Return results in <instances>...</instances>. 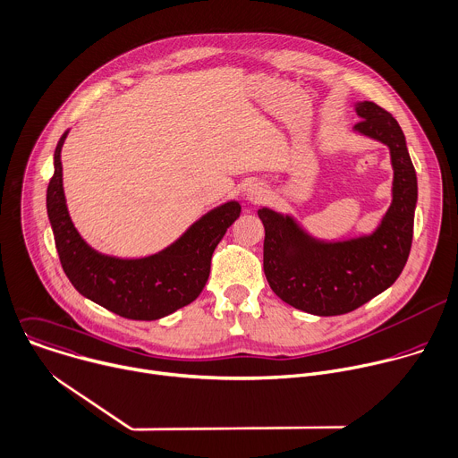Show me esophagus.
Returning a JSON list of instances; mask_svg holds the SVG:
<instances>
[{
	"label": "esophagus",
	"instance_id": "esophagus-1",
	"mask_svg": "<svg viewBox=\"0 0 458 458\" xmlns=\"http://www.w3.org/2000/svg\"><path fill=\"white\" fill-rule=\"evenodd\" d=\"M245 199L250 204H258L259 200L265 199V188L259 184V182H252V184H249L245 190Z\"/></svg>",
	"mask_w": 458,
	"mask_h": 458
}]
</instances>
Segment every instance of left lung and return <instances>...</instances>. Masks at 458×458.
Instances as JSON below:
<instances>
[{
    "label": "left lung",
    "instance_id": "8db88e82",
    "mask_svg": "<svg viewBox=\"0 0 458 458\" xmlns=\"http://www.w3.org/2000/svg\"><path fill=\"white\" fill-rule=\"evenodd\" d=\"M353 131L390 149L392 204L377 227L341 240L312 236L293 215L259 208L265 227L263 270L270 289L314 316L352 312L385 293L403 272L413 238L417 174L399 123L370 101L353 105Z\"/></svg>",
    "mask_w": 458,
    "mask_h": 458
}]
</instances>
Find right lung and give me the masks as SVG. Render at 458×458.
<instances>
[{
	"instance_id": "add662e5",
	"label": "right lung",
	"mask_w": 458,
	"mask_h": 458,
	"mask_svg": "<svg viewBox=\"0 0 458 458\" xmlns=\"http://www.w3.org/2000/svg\"><path fill=\"white\" fill-rule=\"evenodd\" d=\"M54 151V176L47 190V213L63 270L79 294L128 319L153 321L199 298L208 284L211 256L242 206L227 200L197 222L165 249L144 258H117L89 247L75 229L63 188L61 149Z\"/></svg>"
}]
</instances>
